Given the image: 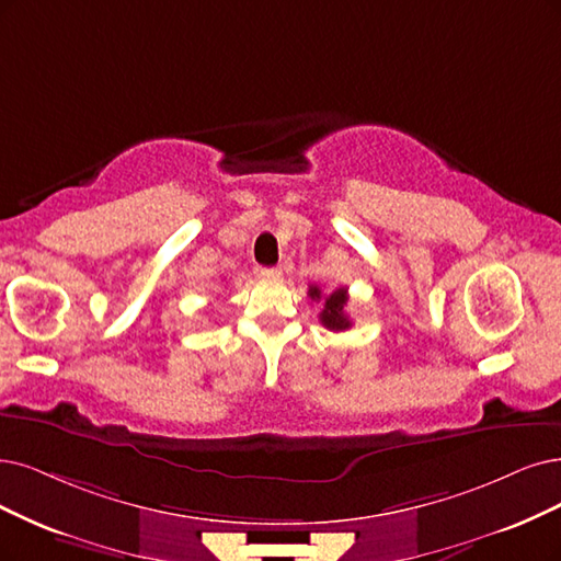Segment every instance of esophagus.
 <instances>
[{
	"label": "esophagus",
	"instance_id": "34e87169",
	"mask_svg": "<svg viewBox=\"0 0 561 561\" xmlns=\"http://www.w3.org/2000/svg\"><path fill=\"white\" fill-rule=\"evenodd\" d=\"M254 275H256L259 279H277V277L282 275V270H279V267H265V265H256V267H254Z\"/></svg>",
	"mask_w": 561,
	"mask_h": 561
}]
</instances>
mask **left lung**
<instances>
[{
  "label": "left lung",
  "mask_w": 561,
  "mask_h": 561,
  "mask_svg": "<svg viewBox=\"0 0 561 561\" xmlns=\"http://www.w3.org/2000/svg\"><path fill=\"white\" fill-rule=\"evenodd\" d=\"M312 300H321L323 294L319 286H309V294H307ZM346 302H348V294L346 288H337V291H333L330 296L323 298V309L319 314V321L328 328V330H346L351 328V319L346 317Z\"/></svg>",
  "instance_id": "1"
}]
</instances>
